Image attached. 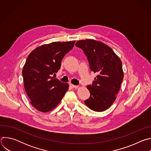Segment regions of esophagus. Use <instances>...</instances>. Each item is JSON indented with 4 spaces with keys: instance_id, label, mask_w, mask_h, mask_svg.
I'll use <instances>...</instances> for the list:
<instances>
[{
    "instance_id": "1",
    "label": "esophagus",
    "mask_w": 151,
    "mask_h": 151,
    "mask_svg": "<svg viewBox=\"0 0 151 151\" xmlns=\"http://www.w3.org/2000/svg\"><path fill=\"white\" fill-rule=\"evenodd\" d=\"M69 86H70V87H71L72 88H78V86L75 85H73V84H72L71 83H69Z\"/></svg>"
}]
</instances>
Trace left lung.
<instances>
[{
  "instance_id": "8db88e82",
  "label": "left lung",
  "mask_w": 151,
  "mask_h": 151,
  "mask_svg": "<svg viewBox=\"0 0 151 151\" xmlns=\"http://www.w3.org/2000/svg\"><path fill=\"white\" fill-rule=\"evenodd\" d=\"M76 47L87 57L90 69L97 73L91 85H87L90 98L84 101L90 109L102 112L116 100L124 78L122 62L108 45L94 39L78 40Z\"/></svg>"
}]
</instances>
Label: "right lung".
<instances>
[{"instance_id":"obj_1","label":"right lung","mask_w":151,"mask_h":151,"mask_svg":"<svg viewBox=\"0 0 151 151\" xmlns=\"http://www.w3.org/2000/svg\"><path fill=\"white\" fill-rule=\"evenodd\" d=\"M75 40L42 45L28 55L23 69L25 91L37 111L47 112L59 104L69 85L51 77L61 68V61L73 47Z\"/></svg>"}]
</instances>
